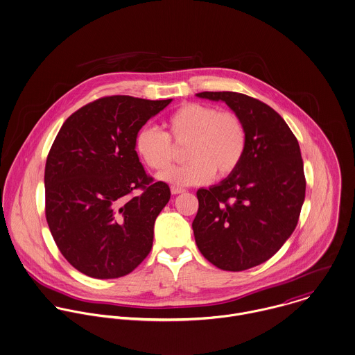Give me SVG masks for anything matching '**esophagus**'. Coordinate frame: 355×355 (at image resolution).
Listing matches in <instances>:
<instances>
[{"mask_svg":"<svg viewBox=\"0 0 355 355\" xmlns=\"http://www.w3.org/2000/svg\"><path fill=\"white\" fill-rule=\"evenodd\" d=\"M185 189L184 188H180V187H171V193L173 195H180V193H184Z\"/></svg>","mask_w":355,"mask_h":355,"instance_id":"34e87169","label":"esophagus"}]
</instances>
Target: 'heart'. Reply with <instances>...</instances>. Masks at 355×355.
<instances>
[{"instance_id":"obj_1","label":"heart","mask_w":355,"mask_h":355,"mask_svg":"<svg viewBox=\"0 0 355 355\" xmlns=\"http://www.w3.org/2000/svg\"><path fill=\"white\" fill-rule=\"evenodd\" d=\"M167 133L155 128H143L135 139L141 162L154 171L166 170L175 146H184L188 162L160 174V180L178 187H191L232 175L246 153L248 132L243 119L234 112L197 102L180 106L166 121Z\"/></svg>"}]
</instances>
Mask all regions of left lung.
<instances>
[{
    "label": "left lung",
    "mask_w": 355,
    "mask_h": 355,
    "mask_svg": "<svg viewBox=\"0 0 355 355\" xmlns=\"http://www.w3.org/2000/svg\"><path fill=\"white\" fill-rule=\"evenodd\" d=\"M243 119L246 153L220 184L198 189L197 248L215 267L245 271L271 259L293 234L306 181L297 137L272 107L238 92H198Z\"/></svg>",
    "instance_id": "1"
}]
</instances>
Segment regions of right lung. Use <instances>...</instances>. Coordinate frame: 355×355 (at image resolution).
<instances>
[{"instance_id":"add662e5","label":"right lung","mask_w":355,"mask_h":355,"mask_svg":"<svg viewBox=\"0 0 355 355\" xmlns=\"http://www.w3.org/2000/svg\"><path fill=\"white\" fill-rule=\"evenodd\" d=\"M170 102L105 96L61 126L44 167L46 220L60 252L81 274L121 277L148 256L155 219L171 193L146 173L135 139Z\"/></svg>"}]
</instances>
